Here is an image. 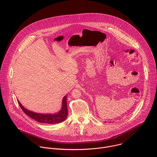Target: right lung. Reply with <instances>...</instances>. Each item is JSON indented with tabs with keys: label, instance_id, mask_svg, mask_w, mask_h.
<instances>
[{
	"label": "right lung",
	"instance_id": "add662e5",
	"mask_svg": "<svg viewBox=\"0 0 157 157\" xmlns=\"http://www.w3.org/2000/svg\"><path fill=\"white\" fill-rule=\"evenodd\" d=\"M18 103L24 112V113L26 114L28 116L33 119L36 121L43 123V124H58L63 121H64L67 116H68V109H67V102H66V96H65L63 99L62 102V109L59 112L58 114H37L33 112L30 111L22 106L20 102L17 100Z\"/></svg>",
	"mask_w": 157,
	"mask_h": 157
}]
</instances>
